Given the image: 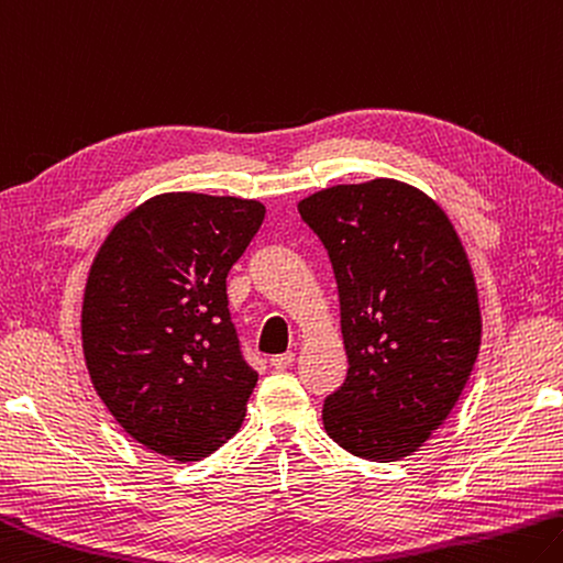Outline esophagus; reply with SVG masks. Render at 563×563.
Returning <instances> with one entry per match:
<instances>
[{"mask_svg": "<svg viewBox=\"0 0 563 563\" xmlns=\"http://www.w3.org/2000/svg\"><path fill=\"white\" fill-rule=\"evenodd\" d=\"M292 362H295V354H292V352L271 356V366H273V369H288V366H292Z\"/></svg>", "mask_w": 563, "mask_h": 563, "instance_id": "1", "label": "esophagus"}]
</instances>
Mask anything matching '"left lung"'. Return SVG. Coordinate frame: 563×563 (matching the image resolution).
I'll return each instance as SVG.
<instances>
[{
    "instance_id": "8db88e82",
    "label": "left lung",
    "mask_w": 563,
    "mask_h": 563,
    "mask_svg": "<svg viewBox=\"0 0 563 563\" xmlns=\"http://www.w3.org/2000/svg\"><path fill=\"white\" fill-rule=\"evenodd\" d=\"M340 292L350 369L324 431L356 457L416 453L463 394L479 352L475 275L451 219L398 179L336 184L298 203Z\"/></svg>"
}]
</instances>
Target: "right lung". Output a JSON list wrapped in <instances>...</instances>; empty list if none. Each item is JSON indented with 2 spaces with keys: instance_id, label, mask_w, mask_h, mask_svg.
<instances>
[{
  "instance_id": "1",
  "label": "right lung",
  "mask_w": 563,
  "mask_h": 563,
  "mask_svg": "<svg viewBox=\"0 0 563 563\" xmlns=\"http://www.w3.org/2000/svg\"><path fill=\"white\" fill-rule=\"evenodd\" d=\"M265 207L157 194L122 217L88 271L80 340L90 382L125 433L194 463L243 423L258 374L241 354L227 275Z\"/></svg>"
}]
</instances>
